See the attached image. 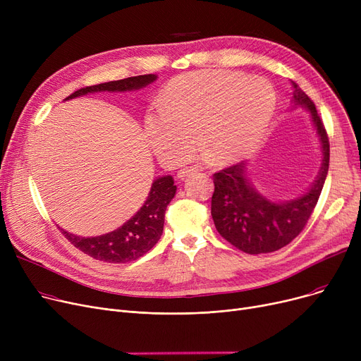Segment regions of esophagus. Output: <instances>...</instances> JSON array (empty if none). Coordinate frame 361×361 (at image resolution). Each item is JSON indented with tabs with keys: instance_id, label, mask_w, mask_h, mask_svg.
I'll return each instance as SVG.
<instances>
[{
	"instance_id": "34e87169",
	"label": "esophagus",
	"mask_w": 361,
	"mask_h": 361,
	"mask_svg": "<svg viewBox=\"0 0 361 361\" xmlns=\"http://www.w3.org/2000/svg\"><path fill=\"white\" fill-rule=\"evenodd\" d=\"M195 173V169L193 168H181L178 173H177V178L180 180V181H183V180H185L188 176L190 174H193Z\"/></svg>"
}]
</instances>
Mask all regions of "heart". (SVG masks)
<instances>
[{
    "mask_svg": "<svg viewBox=\"0 0 361 361\" xmlns=\"http://www.w3.org/2000/svg\"><path fill=\"white\" fill-rule=\"evenodd\" d=\"M276 90L241 71L200 70L177 75L159 93L158 109L145 117L150 147L165 164L181 162L195 145L212 164L247 155L267 131Z\"/></svg>",
    "mask_w": 361,
    "mask_h": 361,
    "instance_id": "b5f03b06",
    "label": "heart"
}]
</instances>
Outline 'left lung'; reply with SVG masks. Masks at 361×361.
I'll use <instances>...</instances> for the list:
<instances>
[{
  "label": "left lung",
  "instance_id": "obj_1",
  "mask_svg": "<svg viewBox=\"0 0 361 361\" xmlns=\"http://www.w3.org/2000/svg\"><path fill=\"white\" fill-rule=\"evenodd\" d=\"M291 108L309 111L322 150L317 177L307 190L291 200H271L255 188L245 161L214 174L211 214L216 230L234 247L249 255L271 253L291 243L306 226L328 176L329 140L324 123L307 94L297 83L291 82Z\"/></svg>",
  "mask_w": 361,
  "mask_h": 361
}]
</instances>
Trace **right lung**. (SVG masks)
<instances>
[{
    "instance_id": "obj_1",
    "label": "right lung",
    "mask_w": 361,
    "mask_h": 361,
    "mask_svg": "<svg viewBox=\"0 0 361 361\" xmlns=\"http://www.w3.org/2000/svg\"><path fill=\"white\" fill-rule=\"evenodd\" d=\"M157 79V74H143L136 75V78L87 86L71 93L66 101L97 92L139 90L154 83ZM176 192L177 185H174L173 177H158L152 183L147 199L140 209L127 222L118 226L117 230L98 237H80L60 228V226L59 228L74 247H78L93 259L108 263H126L136 260L147 253L161 238L166 206L176 196Z\"/></svg>"
}]
</instances>
